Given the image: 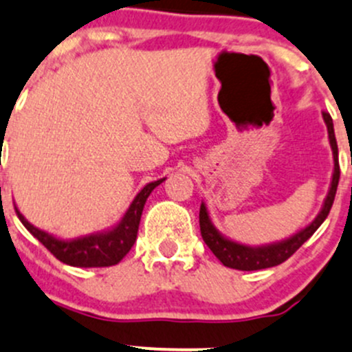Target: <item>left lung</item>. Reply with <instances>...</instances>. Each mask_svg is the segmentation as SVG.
I'll list each match as a JSON object with an SVG mask.
<instances>
[{
  "instance_id": "obj_1",
  "label": "left lung",
  "mask_w": 352,
  "mask_h": 352,
  "mask_svg": "<svg viewBox=\"0 0 352 352\" xmlns=\"http://www.w3.org/2000/svg\"><path fill=\"white\" fill-rule=\"evenodd\" d=\"M323 121L327 124V133H329L330 148H332L333 155V171H332V181H330L329 193H327L325 200H323L322 208L316 214V217L305 226L302 229L296 231L293 236L280 241L269 243V245H258V246H250L243 245V243L229 239L228 236L222 234L212 222L208 208L205 201L200 205V232L204 238L205 245L212 250L215 256L221 260L222 265L229 267V269L236 270H260V269H269V267H276L279 263L286 262L291 255L302 245L308 241L313 236V232L322 226L329 215L330 208H332L333 198H336L337 184H339L340 169H339V151H337V142L336 133H333V123L330 114L322 113Z\"/></svg>"
}]
</instances>
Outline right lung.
I'll return each mask as SVG.
<instances>
[{
  "label": "right lung",
  "mask_w": 352,
  "mask_h": 352,
  "mask_svg": "<svg viewBox=\"0 0 352 352\" xmlns=\"http://www.w3.org/2000/svg\"><path fill=\"white\" fill-rule=\"evenodd\" d=\"M164 179L166 177H162V179L145 184L138 191L137 197L133 198V201L126 208L120 222H116L111 228L102 229V231L90 232V234L78 236V238L65 239L58 238V236L51 234L47 231H43V229L30 224L23 217V214H20L19 208H16V215L27 228V231L34 238L39 239L59 262L72 267H83V269H89V267H111L120 263L124 258V255L130 252L131 246L135 245L145 201H147L148 195L154 191V188H157Z\"/></svg>",
  "instance_id": "obj_1"
}]
</instances>
